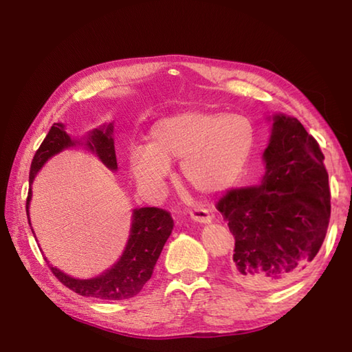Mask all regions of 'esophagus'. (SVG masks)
<instances>
[{
  "label": "esophagus",
  "mask_w": 352,
  "mask_h": 352,
  "mask_svg": "<svg viewBox=\"0 0 352 352\" xmlns=\"http://www.w3.org/2000/svg\"><path fill=\"white\" fill-rule=\"evenodd\" d=\"M190 218L198 223H210L212 222V214L208 213V210H206V208H195V210H192Z\"/></svg>",
  "instance_id": "1"
}]
</instances>
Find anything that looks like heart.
Returning a JSON list of instances; mask_svg holds the SVG:
<instances>
[{"label":"heart","instance_id":"b5f03b06","mask_svg":"<svg viewBox=\"0 0 352 352\" xmlns=\"http://www.w3.org/2000/svg\"><path fill=\"white\" fill-rule=\"evenodd\" d=\"M254 140V125L243 115L218 110L177 111L153 124L146 146L130 149V172L142 190L160 195L170 175V163L182 160L184 183L213 195L239 180Z\"/></svg>","mask_w":352,"mask_h":352}]
</instances>
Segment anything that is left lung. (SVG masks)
Returning a JSON list of instances; mask_svg holds the SVG:
<instances>
[{
  "label": "left lung",
  "mask_w": 352,
  "mask_h": 352,
  "mask_svg": "<svg viewBox=\"0 0 352 352\" xmlns=\"http://www.w3.org/2000/svg\"><path fill=\"white\" fill-rule=\"evenodd\" d=\"M258 186L230 190L218 203L234 236L231 278L251 289L280 287L316 257L331 204L318 142L296 118L274 113Z\"/></svg>",
  "instance_id": "obj_1"
}]
</instances>
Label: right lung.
<instances>
[{"label": "right lung", "instance_id": "1", "mask_svg": "<svg viewBox=\"0 0 352 352\" xmlns=\"http://www.w3.org/2000/svg\"><path fill=\"white\" fill-rule=\"evenodd\" d=\"M115 121L104 122L102 125L87 131L85 138L74 139L65 131V124L56 122L51 126L47 138L37 149L32 166H30V189L27 197V218L30 221V201H32V184L43 164L51 157L74 146H85L98 157L100 162L111 172L118 170L115 153ZM174 228V221L168 212L157 207L133 208L131 227L129 241H126L122 256L113 266H110L100 275L92 278H76L62 272L60 269L50 265V269L58 281L81 296L96 298L104 301L129 300L138 295L151 278L154 266L160 257V252ZM33 231V227H32ZM34 234V231H33ZM36 237V236H34Z\"/></svg>", "mask_w": 352, "mask_h": 352}]
</instances>
